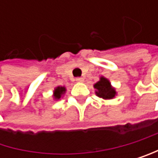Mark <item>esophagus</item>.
Wrapping results in <instances>:
<instances>
[{"label":"esophagus","mask_w":158,"mask_h":158,"mask_svg":"<svg viewBox=\"0 0 158 158\" xmlns=\"http://www.w3.org/2000/svg\"><path fill=\"white\" fill-rule=\"evenodd\" d=\"M83 81H84V80H83V77H77V78H76V81H77V82H82Z\"/></svg>","instance_id":"esophagus-1"}]
</instances>
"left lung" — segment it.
<instances>
[{
    "mask_svg": "<svg viewBox=\"0 0 158 158\" xmlns=\"http://www.w3.org/2000/svg\"><path fill=\"white\" fill-rule=\"evenodd\" d=\"M94 88L97 90L96 95L99 98H104V99L114 98L117 95L116 89L112 87L110 81L104 77H100V80L94 85Z\"/></svg>",
    "mask_w": 158,
    "mask_h": 158,
    "instance_id": "1",
    "label": "left lung"
}]
</instances>
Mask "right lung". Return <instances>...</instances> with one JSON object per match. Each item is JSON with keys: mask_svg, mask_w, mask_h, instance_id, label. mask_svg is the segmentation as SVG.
I'll return each instance as SVG.
<instances>
[{"mask_svg": "<svg viewBox=\"0 0 158 158\" xmlns=\"http://www.w3.org/2000/svg\"><path fill=\"white\" fill-rule=\"evenodd\" d=\"M65 91H66V88L65 87H62V86L56 87L55 90H54V95H53L54 98H55L56 100L60 99L62 97V95L65 93Z\"/></svg>", "mask_w": 158, "mask_h": 158, "instance_id": "1", "label": "right lung"}]
</instances>
